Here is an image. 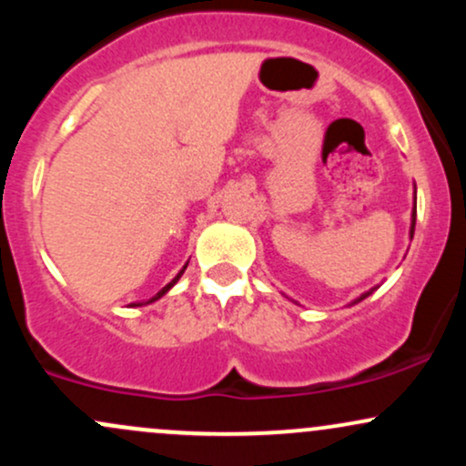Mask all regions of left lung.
<instances>
[{
  "mask_svg": "<svg viewBox=\"0 0 466 466\" xmlns=\"http://www.w3.org/2000/svg\"><path fill=\"white\" fill-rule=\"evenodd\" d=\"M413 228H416V206H413V214H411V229H409V234H411V238H413ZM374 289H376V288H374ZM374 289L365 291V294H362V296H360V299H356V300H354V303H360V300H362V299H367V296H370V294H371V291H374Z\"/></svg>",
  "mask_w": 466,
  "mask_h": 466,
  "instance_id": "1",
  "label": "left lung"
}]
</instances>
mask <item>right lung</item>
Here are the masks:
<instances>
[{
  "instance_id": "right-lung-1",
  "label": "right lung",
  "mask_w": 466,
  "mask_h": 466,
  "mask_svg": "<svg viewBox=\"0 0 466 466\" xmlns=\"http://www.w3.org/2000/svg\"><path fill=\"white\" fill-rule=\"evenodd\" d=\"M186 268H187V265H183V269H181V272H178V274L175 276V279H172V280H170V283H167V285H166V288H163L161 291H158V294H157V296H152V299H150V300H146V303H132V308H141V305H150V303H155V300H158V299H161V296H166V294H167V291H170L172 288H175V285H177V280H178V279H181V276H183V272H186Z\"/></svg>"
}]
</instances>
